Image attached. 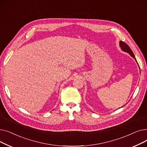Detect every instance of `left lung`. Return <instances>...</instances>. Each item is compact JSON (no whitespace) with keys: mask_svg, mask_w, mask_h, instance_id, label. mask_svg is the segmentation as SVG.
Returning a JSON list of instances; mask_svg holds the SVG:
<instances>
[{"mask_svg":"<svg viewBox=\"0 0 147 147\" xmlns=\"http://www.w3.org/2000/svg\"><path fill=\"white\" fill-rule=\"evenodd\" d=\"M119 45H120V47L121 48V49L123 51H124V52H126L128 53L131 57H132L135 59L136 62L137 63V61H136V58H135V55H134V54L132 51L130 49V48L129 47V46H128L127 44H126L125 42H122V41H120ZM122 107H123V106H122Z\"/></svg>","mask_w":147,"mask_h":147,"instance_id":"1","label":"left lung"}]
</instances>
